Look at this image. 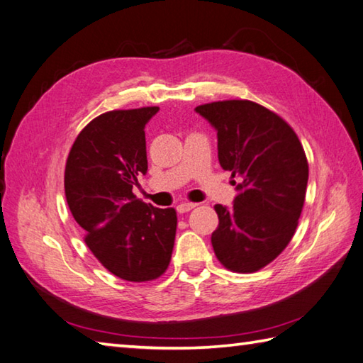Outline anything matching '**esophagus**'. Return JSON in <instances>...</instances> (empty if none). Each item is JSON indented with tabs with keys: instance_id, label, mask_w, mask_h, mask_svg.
I'll use <instances>...</instances> for the list:
<instances>
[{
	"instance_id": "obj_1",
	"label": "esophagus",
	"mask_w": 363,
	"mask_h": 363,
	"mask_svg": "<svg viewBox=\"0 0 363 363\" xmlns=\"http://www.w3.org/2000/svg\"><path fill=\"white\" fill-rule=\"evenodd\" d=\"M196 206V203H189V201H184L181 204H177V213L184 214V213H189V211H192Z\"/></svg>"
}]
</instances>
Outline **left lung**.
<instances>
[{"label": "left lung", "instance_id": "8db88e82", "mask_svg": "<svg viewBox=\"0 0 363 363\" xmlns=\"http://www.w3.org/2000/svg\"><path fill=\"white\" fill-rule=\"evenodd\" d=\"M195 111L217 131L220 167L240 177L233 206H214V254L232 272L254 273L286 249L298 225L308 186L305 150L278 114L254 101H216Z\"/></svg>", "mask_w": 363, "mask_h": 363}]
</instances>
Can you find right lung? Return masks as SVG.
I'll return each instance as SVG.
<instances>
[{
  "label": "right lung",
  "instance_id": "1",
  "mask_svg": "<svg viewBox=\"0 0 363 363\" xmlns=\"http://www.w3.org/2000/svg\"><path fill=\"white\" fill-rule=\"evenodd\" d=\"M159 108L109 111L85 127L69 150L65 195L85 245L117 278L144 282L168 268L176 211L136 199L138 176L147 173L146 123Z\"/></svg>",
  "mask_w": 363,
  "mask_h": 363
}]
</instances>
